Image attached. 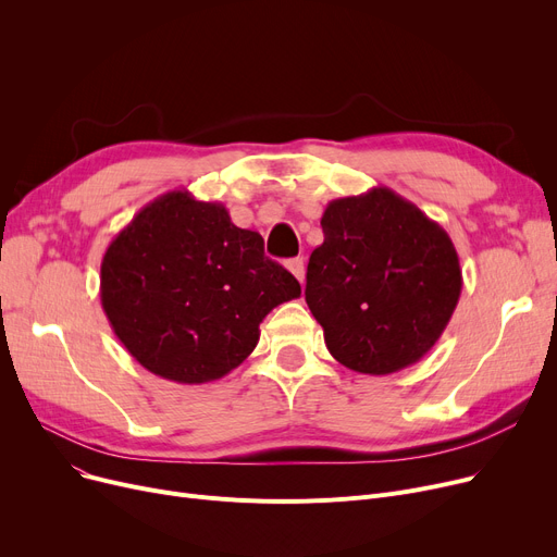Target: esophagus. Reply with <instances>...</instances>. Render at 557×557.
Segmentation results:
<instances>
[{
  "label": "esophagus",
  "instance_id": "1",
  "mask_svg": "<svg viewBox=\"0 0 557 557\" xmlns=\"http://www.w3.org/2000/svg\"><path fill=\"white\" fill-rule=\"evenodd\" d=\"M286 269L296 275V280L302 284L305 282V259L302 257H294L286 261Z\"/></svg>",
  "mask_w": 557,
  "mask_h": 557
}]
</instances>
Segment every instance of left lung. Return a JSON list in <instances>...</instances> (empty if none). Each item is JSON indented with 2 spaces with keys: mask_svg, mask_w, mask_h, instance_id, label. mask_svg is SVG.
<instances>
[{
  "mask_svg": "<svg viewBox=\"0 0 557 557\" xmlns=\"http://www.w3.org/2000/svg\"><path fill=\"white\" fill-rule=\"evenodd\" d=\"M320 225L305 298L330 355L361 374L418 363L460 298L449 234L388 187L332 200Z\"/></svg>",
  "mask_w": 557,
  "mask_h": 557,
  "instance_id": "1",
  "label": "left lung"
}]
</instances>
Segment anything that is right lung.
Segmentation results:
<instances>
[{"instance_id":"obj_1","label":"right lung","mask_w":557,"mask_h":557,"mask_svg":"<svg viewBox=\"0 0 557 557\" xmlns=\"http://www.w3.org/2000/svg\"><path fill=\"white\" fill-rule=\"evenodd\" d=\"M300 298L259 232L221 202L166 191L116 234L101 261V305L131 357L175 384H208L244 363L259 323Z\"/></svg>"}]
</instances>
